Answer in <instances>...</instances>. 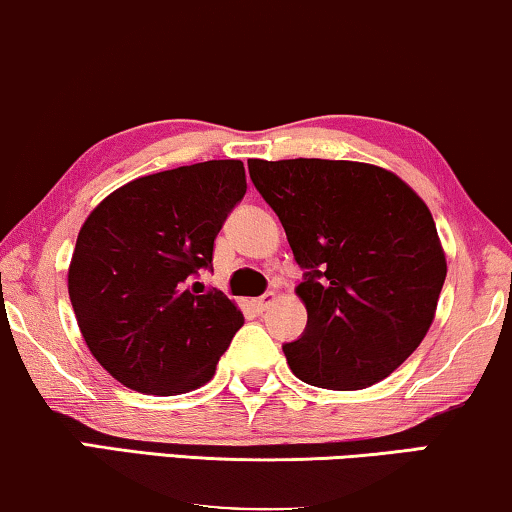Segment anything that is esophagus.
Instances as JSON below:
<instances>
[{
    "label": "esophagus",
    "instance_id": "esophagus-1",
    "mask_svg": "<svg viewBox=\"0 0 512 512\" xmlns=\"http://www.w3.org/2000/svg\"><path fill=\"white\" fill-rule=\"evenodd\" d=\"M274 300H277V293H265V295H261V298H256L254 300V309L256 311H265V309H270V305H272V302Z\"/></svg>",
    "mask_w": 512,
    "mask_h": 512
}]
</instances>
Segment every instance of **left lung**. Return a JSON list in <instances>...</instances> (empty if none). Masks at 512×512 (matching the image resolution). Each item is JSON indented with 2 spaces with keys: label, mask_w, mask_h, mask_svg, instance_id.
<instances>
[{
  "label": "left lung",
  "mask_w": 512,
  "mask_h": 512,
  "mask_svg": "<svg viewBox=\"0 0 512 512\" xmlns=\"http://www.w3.org/2000/svg\"><path fill=\"white\" fill-rule=\"evenodd\" d=\"M302 281L307 328L284 344L300 381L360 390L395 372L425 339L443 281L432 212L390 170L328 159H249Z\"/></svg>",
  "instance_id": "left-lung-1"
}]
</instances>
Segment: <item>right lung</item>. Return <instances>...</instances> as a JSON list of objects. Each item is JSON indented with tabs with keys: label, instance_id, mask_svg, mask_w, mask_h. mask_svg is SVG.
Listing matches in <instances>:
<instances>
[{
	"label": "right lung",
	"instance_id": "obj_1",
	"mask_svg": "<svg viewBox=\"0 0 512 512\" xmlns=\"http://www.w3.org/2000/svg\"><path fill=\"white\" fill-rule=\"evenodd\" d=\"M247 191L242 161L138 177L94 207L69 268L78 328L113 379L182 395L214 376L242 311L191 279L212 268L214 238Z\"/></svg>",
	"mask_w": 512,
	"mask_h": 512
}]
</instances>
